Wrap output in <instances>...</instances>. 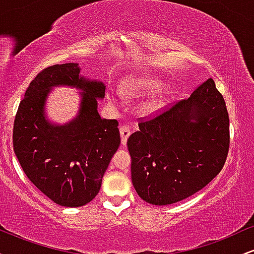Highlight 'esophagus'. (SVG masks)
I'll use <instances>...</instances> for the list:
<instances>
[{"label": "esophagus", "instance_id": "obj_1", "mask_svg": "<svg viewBox=\"0 0 254 254\" xmlns=\"http://www.w3.org/2000/svg\"><path fill=\"white\" fill-rule=\"evenodd\" d=\"M119 132H121L122 144L125 145L127 142V138H129L130 136V129L127 127V125H121V127H119Z\"/></svg>", "mask_w": 254, "mask_h": 254}]
</instances>
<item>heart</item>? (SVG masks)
Wrapping results in <instances>:
<instances>
[{"label":"heart","mask_w":254,"mask_h":254,"mask_svg":"<svg viewBox=\"0 0 254 254\" xmlns=\"http://www.w3.org/2000/svg\"><path fill=\"white\" fill-rule=\"evenodd\" d=\"M159 88H160L159 82H156V81L154 80H150V78L141 77V78L131 80L125 84L124 93H127V94H147V93L154 92V90ZM161 106H162L161 99L154 97L149 99V100L143 105L142 110H143L145 113H153L159 109H161Z\"/></svg>","instance_id":"heart-1"}]
</instances>
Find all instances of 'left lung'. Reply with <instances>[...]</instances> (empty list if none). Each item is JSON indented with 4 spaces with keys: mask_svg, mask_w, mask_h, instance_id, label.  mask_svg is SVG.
<instances>
[{
    "mask_svg": "<svg viewBox=\"0 0 254 254\" xmlns=\"http://www.w3.org/2000/svg\"><path fill=\"white\" fill-rule=\"evenodd\" d=\"M138 127L127 139L131 179L138 196L154 205L196 193L220 173L228 155V112L212 78Z\"/></svg>",
    "mask_w": 254,
    "mask_h": 254,
    "instance_id": "left-lung-1",
    "label": "left lung"
}]
</instances>
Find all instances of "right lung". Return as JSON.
<instances>
[{
    "label": "right lung",
    "instance_id": "obj_1",
    "mask_svg": "<svg viewBox=\"0 0 254 254\" xmlns=\"http://www.w3.org/2000/svg\"><path fill=\"white\" fill-rule=\"evenodd\" d=\"M58 85L83 90L78 116L63 126L50 124L45 116L46 98ZM104 97L101 81L81 76L77 63H64L40 71L19 105L14 153L31 183L58 205L82 206L97 196L121 144L118 122L98 112V99Z\"/></svg>",
    "mask_w": 254,
    "mask_h": 254
}]
</instances>
